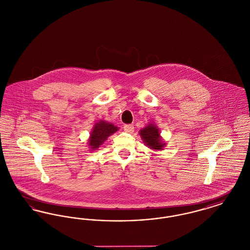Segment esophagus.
Instances as JSON below:
<instances>
[{
    "label": "esophagus",
    "instance_id": "esophagus-1",
    "mask_svg": "<svg viewBox=\"0 0 250 250\" xmlns=\"http://www.w3.org/2000/svg\"><path fill=\"white\" fill-rule=\"evenodd\" d=\"M124 130L127 133H133L134 132V126L132 125H125Z\"/></svg>",
    "mask_w": 250,
    "mask_h": 250
}]
</instances>
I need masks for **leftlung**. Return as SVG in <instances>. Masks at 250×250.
Wrapping results in <instances>:
<instances>
[{"label": "left lung", "mask_w": 250, "mask_h": 250, "mask_svg": "<svg viewBox=\"0 0 250 250\" xmlns=\"http://www.w3.org/2000/svg\"><path fill=\"white\" fill-rule=\"evenodd\" d=\"M140 135L146 146L153 150H163L166 143L162 141L158 127L154 124H149L140 130Z\"/></svg>", "instance_id": "left-lung-1"}]
</instances>
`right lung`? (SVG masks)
Here are the masks:
<instances>
[{"label":"right lung","mask_w":250,"mask_h":250,"mask_svg":"<svg viewBox=\"0 0 250 250\" xmlns=\"http://www.w3.org/2000/svg\"><path fill=\"white\" fill-rule=\"evenodd\" d=\"M119 128L115 126L111 123H107L105 121H99L96 123L93 128V130L90 134V139H89V146L92 150H96L101 144L107 140V138L114 134Z\"/></svg>","instance_id":"right-lung-1"}]
</instances>
